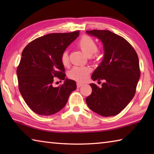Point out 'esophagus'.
<instances>
[{"label":"esophagus","mask_w":154,"mask_h":154,"mask_svg":"<svg viewBox=\"0 0 154 154\" xmlns=\"http://www.w3.org/2000/svg\"><path fill=\"white\" fill-rule=\"evenodd\" d=\"M83 85V83H79V82H77V88L82 87Z\"/></svg>","instance_id":"obj_1"}]
</instances>
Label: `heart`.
Returning <instances> with one entry per match:
<instances>
[{
  "label": "heart",
  "instance_id": "obj_1",
  "mask_svg": "<svg viewBox=\"0 0 154 154\" xmlns=\"http://www.w3.org/2000/svg\"><path fill=\"white\" fill-rule=\"evenodd\" d=\"M77 46L82 51L86 54L90 60H94L99 58L100 54L97 49L96 41L88 35H83L77 43ZM61 62L64 66H67L69 62V54L67 51H64L61 54ZM91 69L88 66H74L68 73L69 79L79 82H84L89 77Z\"/></svg>",
  "mask_w": 154,
  "mask_h": 154
}]
</instances>
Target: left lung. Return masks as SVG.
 Wrapping results in <instances>:
<instances>
[{
	"instance_id": "1",
	"label": "left lung",
	"mask_w": 154,
	"mask_h": 154,
	"mask_svg": "<svg viewBox=\"0 0 154 154\" xmlns=\"http://www.w3.org/2000/svg\"><path fill=\"white\" fill-rule=\"evenodd\" d=\"M103 43V60L92 79L105 80L102 87L91 83L92 94L85 99L89 108L100 116H113L123 110L133 98L140 78L139 57L122 36L106 30H88Z\"/></svg>"
}]
</instances>
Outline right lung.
Wrapping results in <instances>:
<instances>
[{"mask_svg":"<svg viewBox=\"0 0 154 154\" xmlns=\"http://www.w3.org/2000/svg\"><path fill=\"white\" fill-rule=\"evenodd\" d=\"M79 31L51 33L29 43L23 49L17 68L18 88L30 109L41 116H50L66 105L76 82L66 79L58 87L55 79H65L61 54L79 36ZM57 83V82H56Z\"/></svg>","mask_w":154,"mask_h":154,"instance_id":"1","label":"right lung"}]
</instances>
